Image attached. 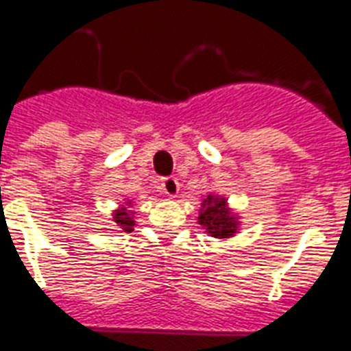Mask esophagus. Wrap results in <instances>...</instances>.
<instances>
[{"instance_id":"obj_1","label":"esophagus","mask_w":351,"mask_h":351,"mask_svg":"<svg viewBox=\"0 0 351 351\" xmlns=\"http://www.w3.org/2000/svg\"><path fill=\"white\" fill-rule=\"evenodd\" d=\"M162 189L167 197H176V193L180 191V184L175 176H165V178H162Z\"/></svg>"}]
</instances>
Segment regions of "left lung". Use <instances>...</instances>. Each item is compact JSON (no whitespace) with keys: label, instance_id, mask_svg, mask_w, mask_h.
Masks as SVG:
<instances>
[{"label":"left lung","instance_id":"1","mask_svg":"<svg viewBox=\"0 0 351 351\" xmlns=\"http://www.w3.org/2000/svg\"><path fill=\"white\" fill-rule=\"evenodd\" d=\"M199 224H202L211 237H230L237 230V221L226 208V199H219L208 195L199 215Z\"/></svg>","mask_w":351,"mask_h":351}]
</instances>
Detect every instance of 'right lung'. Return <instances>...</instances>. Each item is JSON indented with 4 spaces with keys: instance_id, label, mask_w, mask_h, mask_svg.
<instances>
[{
    "instance_id": "right-lung-1",
    "label": "right lung",
    "mask_w": 351,
    "mask_h": 351,
    "mask_svg": "<svg viewBox=\"0 0 351 351\" xmlns=\"http://www.w3.org/2000/svg\"><path fill=\"white\" fill-rule=\"evenodd\" d=\"M114 221H116L117 228L123 230V232H132V211L127 210V208H119V210L114 213Z\"/></svg>"
}]
</instances>
